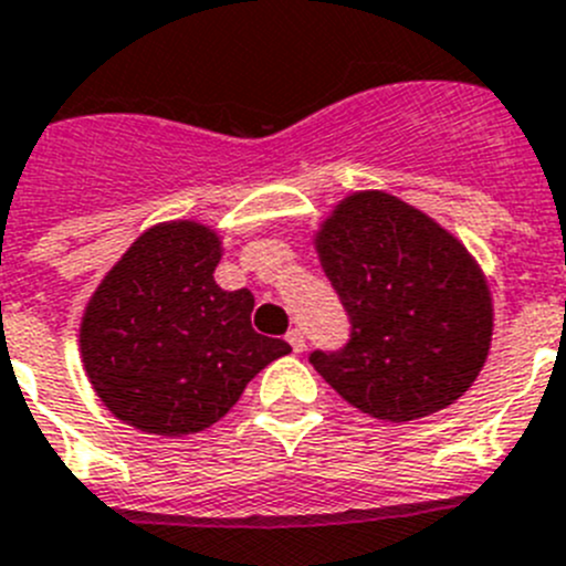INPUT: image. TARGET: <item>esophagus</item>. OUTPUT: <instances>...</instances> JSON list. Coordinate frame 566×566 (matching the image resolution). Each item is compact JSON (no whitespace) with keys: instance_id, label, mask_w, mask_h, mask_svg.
Segmentation results:
<instances>
[{"instance_id":"34e87169","label":"esophagus","mask_w":566,"mask_h":566,"mask_svg":"<svg viewBox=\"0 0 566 566\" xmlns=\"http://www.w3.org/2000/svg\"><path fill=\"white\" fill-rule=\"evenodd\" d=\"M286 342H289V345H292L294 354H303V350H305V334H303V331H300V328L289 331Z\"/></svg>"}]
</instances>
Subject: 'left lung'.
<instances>
[{"mask_svg": "<svg viewBox=\"0 0 566 566\" xmlns=\"http://www.w3.org/2000/svg\"><path fill=\"white\" fill-rule=\"evenodd\" d=\"M317 252L350 339L308 361L347 403L403 423L469 390L489 356L494 308L458 238L396 196L367 190L336 205Z\"/></svg>", "mask_w": 566, "mask_h": 566, "instance_id": "1", "label": "left lung"}]
</instances>
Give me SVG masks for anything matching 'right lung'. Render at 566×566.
<instances>
[{"label": "right lung", "instance_id": "add662e5", "mask_svg": "<svg viewBox=\"0 0 566 566\" xmlns=\"http://www.w3.org/2000/svg\"><path fill=\"white\" fill-rule=\"evenodd\" d=\"M219 235L196 221L143 232L92 294L81 356L120 421L151 434H193L224 418L243 387L292 347L252 328L249 289L212 280Z\"/></svg>", "mask_w": 566, "mask_h": 566}]
</instances>
